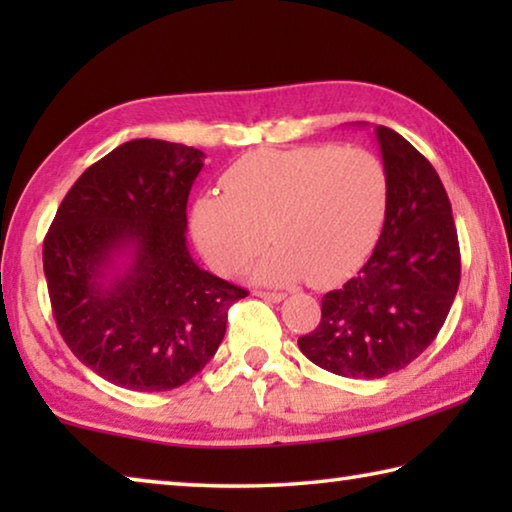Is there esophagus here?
<instances>
[{
  "label": "esophagus",
  "instance_id": "esophagus-1",
  "mask_svg": "<svg viewBox=\"0 0 512 512\" xmlns=\"http://www.w3.org/2000/svg\"><path fill=\"white\" fill-rule=\"evenodd\" d=\"M255 296L266 300V302H282L284 300V293H277V291H255Z\"/></svg>",
  "mask_w": 512,
  "mask_h": 512
}]
</instances>
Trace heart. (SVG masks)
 <instances>
[{
	"mask_svg": "<svg viewBox=\"0 0 512 512\" xmlns=\"http://www.w3.org/2000/svg\"><path fill=\"white\" fill-rule=\"evenodd\" d=\"M221 192L201 196L192 210L194 239L216 271H241L268 237L275 246L255 266L257 282L284 287L309 277L327 287L375 246L388 176L366 149L293 146L239 158L221 176Z\"/></svg>",
	"mask_w": 512,
	"mask_h": 512,
	"instance_id": "b5f03b06",
	"label": "heart"
}]
</instances>
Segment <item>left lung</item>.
Instances as JSON below:
<instances>
[{"label": "left lung", "instance_id": "1", "mask_svg": "<svg viewBox=\"0 0 512 512\" xmlns=\"http://www.w3.org/2000/svg\"><path fill=\"white\" fill-rule=\"evenodd\" d=\"M388 176V207L375 250L298 348L327 372L379 379L429 348L461 282V250L443 183L424 155L386 126L375 128Z\"/></svg>", "mask_w": 512, "mask_h": 512}]
</instances>
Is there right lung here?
Wrapping results in <instances>:
<instances>
[{
	"label": "right lung",
	"instance_id": "right-lung-1",
	"mask_svg": "<svg viewBox=\"0 0 512 512\" xmlns=\"http://www.w3.org/2000/svg\"><path fill=\"white\" fill-rule=\"evenodd\" d=\"M205 153L131 140L83 171L42 246L56 325L83 366L140 393L171 391L223 341L248 291L198 266L187 198Z\"/></svg>",
	"mask_w": 512,
	"mask_h": 512
}]
</instances>
